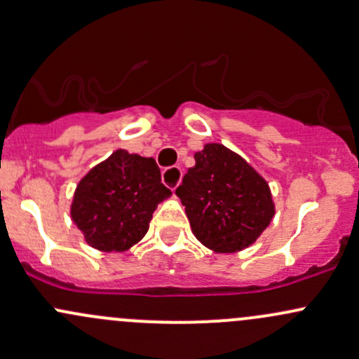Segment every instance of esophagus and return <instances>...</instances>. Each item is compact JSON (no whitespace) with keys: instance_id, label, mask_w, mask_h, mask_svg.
<instances>
[{"instance_id":"obj_1","label":"esophagus","mask_w":359,"mask_h":359,"mask_svg":"<svg viewBox=\"0 0 359 359\" xmlns=\"http://www.w3.org/2000/svg\"><path fill=\"white\" fill-rule=\"evenodd\" d=\"M181 176H183V171H181V168H178V165L168 168L163 171V183L168 188H171V190H176V187H178L181 181Z\"/></svg>"}]
</instances>
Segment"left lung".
Wrapping results in <instances>:
<instances>
[{
    "label": "left lung",
    "instance_id": "left-lung-1",
    "mask_svg": "<svg viewBox=\"0 0 359 359\" xmlns=\"http://www.w3.org/2000/svg\"><path fill=\"white\" fill-rule=\"evenodd\" d=\"M194 157L176 195L195 238L215 253L252 246L276 214L269 183L222 144H205Z\"/></svg>",
    "mask_w": 359,
    "mask_h": 359
}]
</instances>
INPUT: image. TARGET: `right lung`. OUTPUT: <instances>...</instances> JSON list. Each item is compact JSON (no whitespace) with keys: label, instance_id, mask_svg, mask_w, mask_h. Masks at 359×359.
I'll return each mask as SVG.
<instances>
[{"label":"right lung","instance_id":"1","mask_svg":"<svg viewBox=\"0 0 359 359\" xmlns=\"http://www.w3.org/2000/svg\"><path fill=\"white\" fill-rule=\"evenodd\" d=\"M169 196L152 157L118 149L79 181L70 215L88 246L126 252L147 234L154 210Z\"/></svg>","mask_w":359,"mask_h":359}]
</instances>
